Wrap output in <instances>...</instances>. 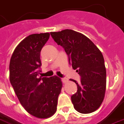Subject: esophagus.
I'll use <instances>...</instances> for the list:
<instances>
[{
	"mask_svg": "<svg viewBox=\"0 0 124 124\" xmlns=\"http://www.w3.org/2000/svg\"><path fill=\"white\" fill-rule=\"evenodd\" d=\"M61 79H62V82H63V83H66V82L68 81V79H67V78H65V77H64V78H62Z\"/></svg>",
	"mask_w": 124,
	"mask_h": 124,
	"instance_id": "obj_1",
	"label": "esophagus"
}]
</instances>
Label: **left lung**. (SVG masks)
<instances>
[{
    "label": "left lung",
    "mask_w": 124,
    "mask_h": 124,
    "mask_svg": "<svg viewBox=\"0 0 124 124\" xmlns=\"http://www.w3.org/2000/svg\"><path fill=\"white\" fill-rule=\"evenodd\" d=\"M56 43L64 49L70 64L81 77L77 92L71 96L74 108L81 113L95 111L104 100L106 68L103 55L90 39L73 30L50 32Z\"/></svg>",
    "instance_id": "left-lung-1"
}]
</instances>
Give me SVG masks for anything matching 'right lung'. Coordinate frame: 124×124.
<instances>
[{
    "label": "right lung",
    "instance_id": "right-lung-1",
    "mask_svg": "<svg viewBox=\"0 0 124 124\" xmlns=\"http://www.w3.org/2000/svg\"><path fill=\"white\" fill-rule=\"evenodd\" d=\"M49 33L30 34L18 45L9 64V79L21 104L30 115L48 118L57 110L62 83L54 76L41 77L40 54Z\"/></svg>",
    "mask_w": 124,
    "mask_h": 124
}]
</instances>
